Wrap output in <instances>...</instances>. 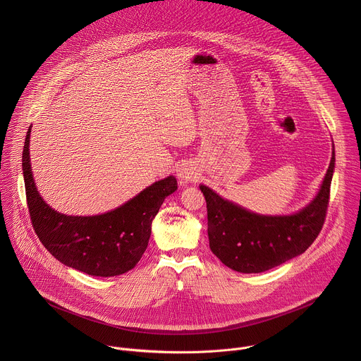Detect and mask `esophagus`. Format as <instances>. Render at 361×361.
Here are the masks:
<instances>
[{
    "mask_svg": "<svg viewBox=\"0 0 361 361\" xmlns=\"http://www.w3.org/2000/svg\"><path fill=\"white\" fill-rule=\"evenodd\" d=\"M197 176H198L197 169L191 163H184L177 170V177H178L181 184H187L190 181H194L197 178Z\"/></svg>",
    "mask_w": 361,
    "mask_h": 361,
    "instance_id": "34e87169",
    "label": "esophagus"
}]
</instances>
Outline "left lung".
I'll return each instance as SVG.
<instances>
[{
  "label": "left lung",
  "mask_w": 361,
  "mask_h": 361,
  "mask_svg": "<svg viewBox=\"0 0 361 361\" xmlns=\"http://www.w3.org/2000/svg\"><path fill=\"white\" fill-rule=\"evenodd\" d=\"M336 167L333 152L314 198L295 213L267 216L250 212L200 184L207 202L210 248L220 262L238 273H263L302 254L322 231Z\"/></svg>",
  "instance_id": "obj_1"
}]
</instances>
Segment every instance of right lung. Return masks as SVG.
Returning <instances> with one entry per match:
<instances>
[{"mask_svg": "<svg viewBox=\"0 0 361 361\" xmlns=\"http://www.w3.org/2000/svg\"><path fill=\"white\" fill-rule=\"evenodd\" d=\"M27 131L23 174L34 230L42 245L67 267L95 277H114L134 269L151 235V224L164 200L177 190L169 176L152 183L120 207L95 216H68L51 209L37 190Z\"/></svg>", "mask_w": 361, "mask_h": 361, "instance_id": "right-lung-1", "label": "right lung"}]
</instances>
